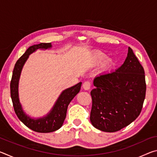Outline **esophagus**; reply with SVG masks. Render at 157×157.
Masks as SVG:
<instances>
[{
	"label": "esophagus",
	"mask_w": 157,
	"mask_h": 157,
	"mask_svg": "<svg viewBox=\"0 0 157 157\" xmlns=\"http://www.w3.org/2000/svg\"><path fill=\"white\" fill-rule=\"evenodd\" d=\"M91 82L89 81H86L83 84V88L85 90H89L90 88H91Z\"/></svg>",
	"instance_id": "34e87169"
}]
</instances>
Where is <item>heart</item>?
I'll use <instances>...</instances> for the list:
<instances>
[{
    "label": "heart",
    "instance_id": "b5f03b06",
    "mask_svg": "<svg viewBox=\"0 0 157 157\" xmlns=\"http://www.w3.org/2000/svg\"><path fill=\"white\" fill-rule=\"evenodd\" d=\"M107 57L105 53H103L100 51H98L94 52L91 56V62L93 65L97 66L100 64L101 63L104 62V60ZM114 65V62L113 59H109L105 62L104 64L102 66V69L104 71H108L113 67Z\"/></svg>",
    "mask_w": 157,
    "mask_h": 157
}]
</instances>
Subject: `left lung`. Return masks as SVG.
<instances>
[{
	"mask_svg": "<svg viewBox=\"0 0 157 157\" xmlns=\"http://www.w3.org/2000/svg\"><path fill=\"white\" fill-rule=\"evenodd\" d=\"M94 85L90 121L95 128L118 132L140 115L146 93L145 71L131 48L123 64L96 77Z\"/></svg>",
	"mask_w": 157,
	"mask_h": 157,
	"instance_id": "obj_1",
	"label": "left lung"
}]
</instances>
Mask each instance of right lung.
<instances>
[{
  "label": "right lung",
  "instance_id": "add662e5",
  "mask_svg": "<svg viewBox=\"0 0 157 157\" xmlns=\"http://www.w3.org/2000/svg\"><path fill=\"white\" fill-rule=\"evenodd\" d=\"M50 43H41L38 45H34L29 47L25 52L16 62L14 71H13L11 82H10V94L13 103V107L16 114L22 123L34 132L39 133H48L55 132L62 126L66 116L67 108L73 99V98L78 94L82 85V82H79L75 86L63 91L57 101L53 107L52 111L44 118L32 119L26 116L21 108L18 98V84L21 69L25 61L32 52L37 49H47L51 47Z\"/></svg>",
  "mask_w": 157,
  "mask_h": 157
}]
</instances>
